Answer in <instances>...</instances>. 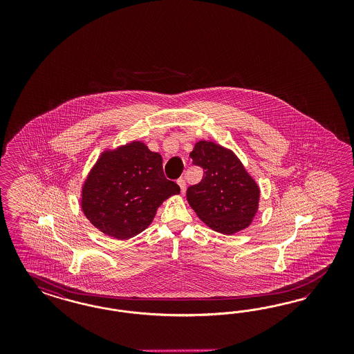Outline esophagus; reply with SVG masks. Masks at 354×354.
<instances>
[{
  "mask_svg": "<svg viewBox=\"0 0 354 354\" xmlns=\"http://www.w3.org/2000/svg\"><path fill=\"white\" fill-rule=\"evenodd\" d=\"M178 184H179V187H180V191H182V193L185 192V187H187L185 180H184V179H179V180H178Z\"/></svg>",
  "mask_w": 354,
  "mask_h": 354,
  "instance_id": "esophagus-1",
  "label": "esophagus"
}]
</instances>
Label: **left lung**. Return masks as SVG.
<instances>
[{
  "label": "left lung",
  "instance_id": "obj_1",
  "mask_svg": "<svg viewBox=\"0 0 354 354\" xmlns=\"http://www.w3.org/2000/svg\"><path fill=\"white\" fill-rule=\"evenodd\" d=\"M204 170L203 180L187 189L196 214L212 230L234 235L247 228L257 213L259 188L231 150L198 141L189 154Z\"/></svg>",
  "mask_w": 354,
  "mask_h": 354
}]
</instances>
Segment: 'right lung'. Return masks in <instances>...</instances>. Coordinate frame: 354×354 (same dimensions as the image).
Instances as JSON below:
<instances>
[{
  "label": "right lung",
  "mask_w": 354,
  "mask_h": 354,
  "mask_svg": "<svg viewBox=\"0 0 354 354\" xmlns=\"http://www.w3.org/2000/svg\"><path fill=\"white\" fill-rule=\"evenodd\" d=\"M180 193L167 180L160 153L133 141L101 154L82 189V209L107 236L127 240L151 223L157 209Z\"/></svg>",
  "instance_id": "obj_1"
}]
</instances>
